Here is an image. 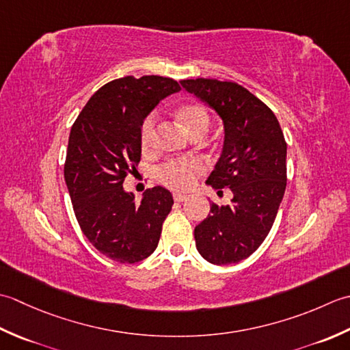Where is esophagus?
Here are the masks:
<instances>
[{
    "instance_id": "obj_1",
    "label": "esophagus",
    "mask_w": 350,
    "mask_h": 350,
    "mask_svg": "<svg viewBox=\"0 0 350 350\" xmlns=\"http://www.w3.org/2000/svg\"><path fill=\"white\" fill-rule=\"evenodd\" d=\"M187 198H189L187 195L180 193V191H175V193H174V201H176V202H183V201H185V199H187Z\"/></svg>"
}]
</instances>
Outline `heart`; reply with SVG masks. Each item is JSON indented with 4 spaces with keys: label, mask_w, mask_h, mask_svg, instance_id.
Returning a JSON list of instances; mask_svg holds the SVG:
<instances>
[{
    "label": "heart",
    "mask_w": 350,
    "mask_h": 350,
    "mask_svg": "<svg viewBox=\"0 0 350 350\" xmlns=\"http://www.w3.org/2000/svg\"><path fill=\"white\" fill-rule=\"evenodd\" d=\"M176 116L183 126L191 135H204L210 128L211 118L208 110L199 103H189L176 110ZM155 116L148 115L139 128V142L144 151H149L154 144ZM205 170L204 163L199 159H172L157 167L155 176L161 184L170 189H189L196 176Z\"/></svg>",
    "instance_id": "b5f03b06"
}]
</instances>
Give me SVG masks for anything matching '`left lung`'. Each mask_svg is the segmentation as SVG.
Here are the masks:
<instances>
[{
  "mask_svg": "<svg viewBox=\"0 0 350 350\" xmlns=\"http://www.w3.org/2000/svg\"><path fill=\"white\" fill-rule=\"evenodd\" d=\"M217 111L225 125L224 151L206 184L231 205L211 204L195 228L199 254L213 265H234L254 254L272 230L287 185V144L269 107L234 81L211 78L180 81Z\"/></svg>",
  "mask_w": 350,
  "mask_h": 350,
  "instance_id": "obj_1",
  "label": "left lung"
}]
</instances>
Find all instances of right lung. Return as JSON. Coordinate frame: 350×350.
Segmentation results:
<instances>
[{
	"label": "right lung",
	"instance_id": "right-lung-1",
	"mask_svg": "<svg viewBox=\"0 0 350 350\" xmlns=\"http://www.w3.org/2000/svg\"><path fill=\"white\" fill-rule=\"evenodd\" d=\"M180 89L160 75L118 78L92 95L70 128L65 181L75 217L90 243L113 261L133 265L151 255L172 210V195L160 185L146 189L137 204L122 184L140 161V124Z\"/></svg>",
	"mask_w": 350,
	"mask_h": 350
}]
</instances>
